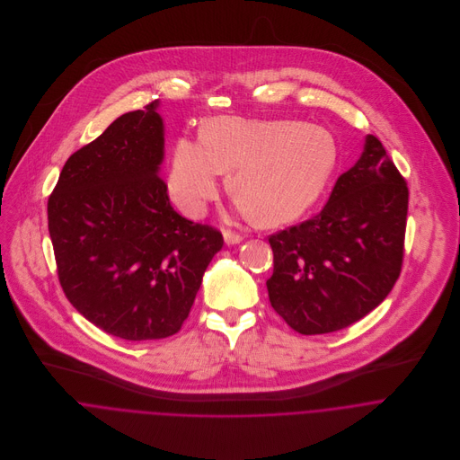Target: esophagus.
<instances>
[{"mask_svg":"<svg viewBox=\"0 0 460 460\" xmlns=\"http://www.w3.org/2000/svg\"><path fill=\"white\" fill-rule=\"evenodd\" d=\"M225 243L226 244H239V243H243V235L237 234V232H232V230H225Z\"/></svg>","mask_w":460,"mask_h":460,"instance_id":"obj_1","label":"esophagus"}]
</instances>
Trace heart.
Instances as JSON below:
<instances>
[{
	"instance_id": "obj_1",
	"label": "heart",
	"mask_w": 460,
	"mask_h": 460,
	"mask_svg": "<svg viewBox=\"0 0 460 460\" xmlns=\"http://www.w3.org/2000/svg\"><path fill=\"white\" fill-rule=\"evenodd\" d=\"M336 157L334 137L321 126L216 117L201 137L177 139L168 188L184 214L199 217L217 197L223 172H232L230 191L241 208L261 225L276 226L319 201Z\"/></svg>"
}]
</instances>
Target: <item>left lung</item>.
<instances>
[{
	"label": "left lung",
	"instance_id": "8db88e82",
	"mask_svg": "<svg viewBox=\"0 0 460 460\" xmlns=\"http://www.w3.org/2000/svg\"><path fill=\"white\" fill-rule=\"evenodd\" d=\"M409 190L383 143L368 134L324 208L269 235L274 312L301 334L347 328L392 292L403 262Z\"/></svg>",
	"mask_w": 460,
	"mask_h": 460
}]
</instances>
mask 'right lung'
<instances>
[{"mask_svg": "<svg viewBox=\"0 0 460 460\" xmlns=\"http://www.w3.org/2000/svg\"><path fill=\"white\" fill-rule=\"evenodd\" d=\"M155 108L122 115L74 152L48 199L66 299L97 328L132 341L181 331L225 243L217 228L172 207L157 175L164 136Z\"/></svg>", "mask_w": 460, "mask_h": 460, "instance_id": "right-lung-1", "label": "right lung"}]
</instances>
